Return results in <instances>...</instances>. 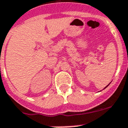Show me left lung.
Listing matches in <instances>:
<instances>
[{
    "label": "left lung",
    "mask_w": 128,
    "mask_h": 128,
    "mask_svg": "<svg viewBox=\"0 0 128 128\" xmlns=\"http://www.w3.org/2000/svg\"><path fill=\"white\" fill-rule=\"evenodd\" d=\"M110 84H108V86H106V87H105V88H104V89L106 88H107V87H108V86H109V85H110Z\"/></svg>",
    "instance_id": "8db88e82"
}]
</instances>
